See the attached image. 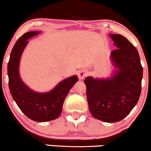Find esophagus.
Listing matches in <instances>:
<instances>
[{
  "mask_svg": "<svg viewBox=\"0 0 151 151\" xmlns=\"http://www.w3.org/2000/svg\"><path fill=\"white\" fill-rule=\"evenodd\" d=\"M88 72L85 71V70H81V71H80L79 72V74H78V76H79V78L80 79H84V78L88 76Z\"/></svg>",
  "mask_w": 151,
  "mask_h": 151,
  "instance_id": "obj_1",
  "label": "esophagus"
}]
</instances>
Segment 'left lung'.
I'll return each instance as SVG.
<instances>
[{"instance_id":"1","label":"left lung","mask_w":151,"mask_h":151,"mask_svg":"<svg viewBox=\"0 0 151 151\" xmlns=\"http://www.w3.org/2000/svg\"><path fill=\"white\" fill-rule=\"evenodd\" d=\"M118 49L111 59L118 70L108 79L86 77V97L90 112L97 119L107 123L123 120L134 107L142 91L143 68L137 49L127 38L111 34Z\"/></svg>"}]
</instances>
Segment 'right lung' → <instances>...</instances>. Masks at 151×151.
I'll list each match as a JSON object with an SVG mask.
<instances>
[{
    "instance_id": "obj_1",
    "label": "right lung",
    "mask_w": 151,
    "mask_h": 151,
    "mask_svg": "<svg viewBox=\"0 0 151 151\" xmlns=\"http://www.w3.org/2000/svg\"><path fill=\"white\" fill-rule=\"evenodd\" d=\"M39 33L27 32L16 42L7 64V74L10 93L23 113L34 121L47 122L56 119L60 115L67 95L79 79L77 76H72L46 93L34 92L24 84L19 74L21 56L28 42L27 40Z\"/></svg>"
}]
</instances>
